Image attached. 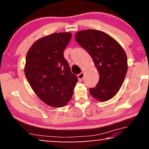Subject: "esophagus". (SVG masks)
Instances as JSON below:
<instances>
[{
    "label": "esophagus",
    "mask_w": 149,
    "mask_h": 149,
    "mask_svg": "<svg viewBox=\"0 0 149 149\" xmlns=\"http://www.w3.org/2000/svg\"><path fill=\"white\" fill-rule=\"evenodd\" d=\"M77 77H78V79H79V81H80V82H81V81H83V77H84V72H81L80 74H79L78 75H77Z\"/></svg>",
    "instance_id": "34e87169"
}]
</instances>
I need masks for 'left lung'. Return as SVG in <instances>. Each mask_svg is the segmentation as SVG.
I'll return each instance as SVG.
<instances>
[{"label":"left lung","mask_w":149,"mask_h":149,"mask_svg":"<svg viewBox=\"0 0 149 149\" xmlns=\"http://www.w3.org/2000/svg\"><path fill=\"white\" fill-rule=\"evenodd\" d=\"M75 40L89 53L99 72L98 83L89 89L91 95L100 102L111 99L119 91L127 71L125 51L117 40L100 30H81Z\"/></svg>","instance_id":"1"}]
</instances>
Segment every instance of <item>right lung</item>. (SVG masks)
I'll return each instance as SVG.
<instances>
[{
  "label": "right lung",
  "mask_w": 149,
  "mask_h": 149,
  "mask_svg": "<svg viewBox=\"0 0 149 149\" xmlns=\"http://www.w3.org/2000/svg\"><path fill=\"white\" fill-rule=\"evenodd\" d=\"M71 37L70 32L44 36L34 42L26 55V79L37 96L52 107H64L78 81L64 57Z\"/></svg>",
  "instance_id": "1"
}]
</instances>
